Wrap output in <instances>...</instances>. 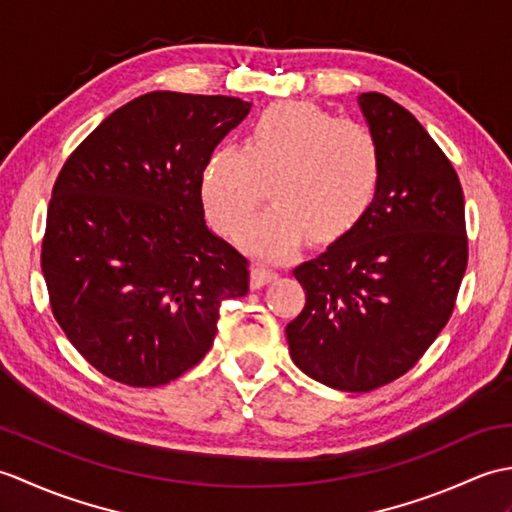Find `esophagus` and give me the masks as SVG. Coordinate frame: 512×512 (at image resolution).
Returning <instances> with one entry per match:
<instances>
[{
  "label": "esophagus",
  "mask_w": 512,
  "mask_h": 512,
  "mask_svg": "<svg viewBox=\"0 0 512 512\" xmlns=\"http://www.w3.org/2000/svg\"><path fill=\"white\" fill-rule=\"evenodd\" d=\"M273 279H277V270H273V268L262 266V264L250 268V286L253 288H262V286L270 284Z\"/></svg>",
  "instance_id": "34e87169"
}]
</instances>
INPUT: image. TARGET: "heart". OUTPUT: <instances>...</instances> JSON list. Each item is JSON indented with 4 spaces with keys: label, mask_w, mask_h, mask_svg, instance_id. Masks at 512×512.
<instances>
[{
    "label": "heart",
    "mask_w": 512,
    "mask_h": 512,
    "mask_svg": "<svg viewBox=\"0 0 512 512\" xmlns=\"http://www.w3.org/2000/svg\"><path fill=\"white\" fill-rule=\"evenodd\" d=\"M383 151L365 123L336 118L306 101L270 105L242 147L206 160L202 204L217 233L233 237L264 198L273 204L242 233V246L268 259L295 255L306 242L328 246L350 235L372 209Z\"/></svg>",
    "instance_id": "obj_1"
}]
</instances>
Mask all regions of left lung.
<instances>
[{"label":"left lung","instance_id":"obj_1","mask_svg":"<svg viewBox=\"0 0 512 512\" xmlns=\"http://www.w3.org/2000/svg\"><path fill=\"white\" fill-rule=\"evenodd\" d=\"M383 151L372 209L292 275L306 306L286 325L295 365L341 391L407 374L451 319L469 262L464 193L451 160L389 96H358Z\"/></svg>","mask_w":512,"mask_h":512}]
</instances>
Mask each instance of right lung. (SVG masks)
Returning <instances> with one entry per match:
<instances>
[{"mask_svg": "<svg viewBox=\"0 0 512 512\" xmlns=\"http://www.w3.org/2000/svg\"><path fill=\"white\" fill-rule=\"evenodd\" d=\"M235 96L149 92L65 160L41 270L50 308L94 369L158 387L211 350L220 303L248 292V259L204 222L202 173L244 121Z\"/></svg>", "mask_w": 512, "mask_h": 512, "instance_id": "1", "label": "right lung"}]
</instances>
